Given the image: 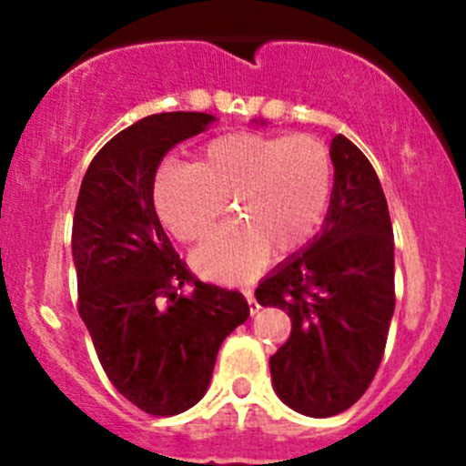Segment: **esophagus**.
Here are the masks:
<instances>
[{
  "label": "esophagus",
  "instance_id": "34e87169",
  "mask_svg": "<svg viewBox=\"0 0 466 466\" xmlns=\"http://www.w3.org/2000/svg\"><path fill=\"white\" fill-rule=\"evenodd\" d=\"M243 295H246L248 304H250V313H257V311H259V304H257V299H255V290H252V289H246V290H243Z\"/></svg>",
  "mask_w": 466,
  "mask_h": 466
}]
</instances>
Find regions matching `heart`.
Segmentation results:
<instances>
[{"instance_id":"obj_1","label":"heart","mask_w":466,"mask_h":466,"mask_svg":"<svg viewBox=\"0 0 466 466\" xmlns=\"http://www.w3.org/2000/svg\"><path fill=\"white\" fill-rule=\"evenodd\" d=\"M331 185V155L313 135L232 133L211 139L194 167H159L153 200L168 232L185 243L200 241L228 200L237 218L216 228L191 261L207 277L238 281L268 248L286 255L316 234Z\"/></svg>"}]
</instances>
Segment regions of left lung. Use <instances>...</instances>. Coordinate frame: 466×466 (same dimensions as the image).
Wrapping results in <instances>:
<instances>
[{
    "mask_svg": "<svg viewBox=\"0 0 466 466\" xmlns=\"http://www.w3.org/2000/svg\"><path fill=\"white\" fill-rule=\"evenodd\" d=\"M333 191L322 232L275 268L255 298L290 318L270 356L275 392L309 417L354 406L377 374L394 313V237L374 167L345 135L331 139Z\"/></svg>",
    "mask_w": 466,
    "mask_h": 466,
    "instance_id": "obj_1",
    "label": "left lung"
}]
</instances>
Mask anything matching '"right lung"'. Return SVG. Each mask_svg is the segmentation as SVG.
<instances>
[{"label": "right lung", "instance_id": "obj_1", "mask_svg": "<svg viewBox=\"0 0 466 466\" xmlns=\"http://www.w3.org/2000/svg\"><path fill=\"white\" fill-rule=\"evenodd\" d=\"M211 121L205 112H162L121 130L89 164L74 211L78 316L112 385L155 417L205 397L220 342L250 316L238 290L191 275L153 205L164 155Z\"/></svg>", "mask_w": 466, "mask_h": 466}]
</instances>
